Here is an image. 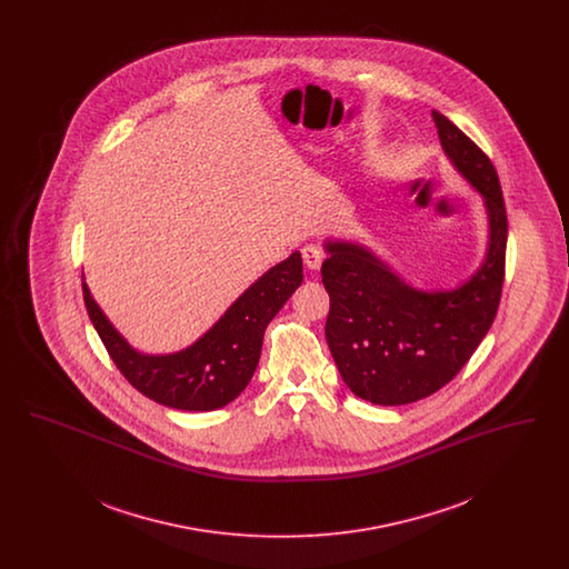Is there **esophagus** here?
I'll return each instance as SVG.
<instances>
[{"label":"esophagus","instance_id":"obj_1","mask_svg":"<svg viewBox=\"0 0 569 569\" xmlns=\"http://www.w3.org/2000/svg\"><path fill=\"white\" fill-rule=\"evenodd\" d=\"M322 260H325V256H322V251L316 244L302 247V262H305V267L309 271H318L322 267Z\"/></svg>","mask_w":569,"mask_h":569}]
</instances>
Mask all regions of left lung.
Listing matches in <instances>:
<instances>
[{
	"instance_id": "8db88e82",
	"label": "left lung",
	"mask_w": 569,
	"mask_h": 569,
	"mask_svg": "<svg viewBox=\"0 0 569 569\" xmlns=\"http://www.w3.org/2000/svg\"><path fill=\"white\" fill-rule=\"evenodd\" d=\"M433 121L446 158L485 198L480 269L457 288L418 290L365 244L325 243L326 341L348 388L376 406L420 401L455 378L485 339L503 288L508 216L497 170L448 117L433 110Z\"/></svg>"
}]
</instances>
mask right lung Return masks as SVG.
I'll list each match as a JSON object with an SVG mask.
<instances>
[{"mask_svg":"<svg viewBox=\"0 0 569 569\" xmlns=\"http://www.w3.org/2000/svg\"><path fill=\"white\" fill-rule=\"evenodd\" d=\"M302 283V258L295 251L253 281L198 341L181 352L142 353L110 325L82 281L89 320L117 369L138 392L172 409L211 411L234 401L253 376L264 330Z\"/></svg>","mask_w":569,"mask_h":569,"instance_id":"obj_1","label":"right lung"}]
</instances>
